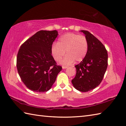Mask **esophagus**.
<instances>
[{
  "instance_id": "34e87169",
  "label": "esophagus",
  "mask_w": 126,
  "mask_h": 126,
  "mask_svg": "<svg viewBox=\"0 0 126 126\" xmlns=\"http://www.w3.org/2000/svg\"><path fill=\"white\" fill-rule=\"evenodd\" d=\"M68 68V66H62V68L64 69H66V68Z\"/></svg>"
}]
</instances>
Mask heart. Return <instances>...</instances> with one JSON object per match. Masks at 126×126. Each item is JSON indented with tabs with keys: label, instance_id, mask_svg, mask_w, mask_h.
<instances>
[{
	"label": "heart",
	"instance_id": "1",
	"mask_svg": "<svg viewBox=\"0 0 126 126\" xmlns=\"http://www.w3.org/2000/svg\"><path fill=\"white\" fill-rule=\"evenodd\" d=\"M89 49V42L87 37L74 33H67L62 36L58 39L57 43L53 44L51 47V53L53 58L57 62L62 61L64 65H71L75 61L79 62L84 60L87 56Z\"/></svg>",
	"mask_w": 126,
	"mask_h": 126
}]
</instances>
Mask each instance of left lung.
I'll return each instance as SVG.
<instances>
[{"label": "left lung", "mask_w": 126, "mask_h": 126, "mask_svg": "<svg viewBox=\"0 0 126 126\" xmlns=\"http://www.w3.org/2000/svg\"><path fill=\"white\" fill-rule=\"evenodd\" d=\"M89 42L87 56L76 65V74L71 82L82 92H87L101 83L108 66V53L103 44L89 31L81 30Z\"/></svg>", "instance_id": "obj_1"}]
</instances>
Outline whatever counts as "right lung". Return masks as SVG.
Here are the masks:
<instances>
[{
  "label": "right lung",
  "mask_w": 126,
  "mask_h": 126,
  "mask_svg": "<svg viewBox=\"0 0 126 126\" xmlns=\"http://www.w3.org/2000/svg\"><path fill=\"white\" fill-rule=\"evenodd\" d=\"M58 33L56 30L38 31L19 49L17 68L25 86L35 92L49 90L56 81L62 66L51 55V47Z\"/></svg>",
  "instance_id": "obj_1"
}]
</instances>
